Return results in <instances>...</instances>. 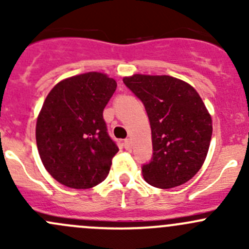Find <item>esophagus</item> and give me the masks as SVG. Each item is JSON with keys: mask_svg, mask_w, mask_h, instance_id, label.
Returning a JSON list of instances; mask_svg holds the SVG:
<instances>
[{"mask_svg": "<svg viewBox=\"0 0 249 249\" xmlns=\"http://www.w3.org/2000/svg\"><path fill=\"white\" fill-rule=\"evenodd\" d=\"M124 147H125V149H126V150L131 149V147H132V145H131V141H130V140H125L124 141Z\"/></svg>", "mask_w": 249, "mask_h": 249, "instance_id": "1", "label": "esophagus"}]
</instances>
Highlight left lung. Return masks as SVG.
Instances as JSON below:
<instances>
[{
	"label": "left lung",
	"instance_id": "obj_1",
	"mask_svg": "<svg viewBox=\"0 0 249 249\" xmlns=\"http://www.w3.org/2000/svg\"><path fill=\"white\" fill-rule=\"evenodd\" d=\"M143 102L152 129L153 158L142 167L148 184L160 189L182 185L201 169L212 137V118L196 90L171 76L123 78Z\"/></svg>",
	"mask_w": 249,
	"mask_h": 249
}]
</instances>
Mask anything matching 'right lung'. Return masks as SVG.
<instances>
[{
  "mask_svg": "<svg viewBox=\"0 0 249 249\" xmlns=\"http://www.w3.org/2000/svg\"><path fill=\"white\" fill-rule=\"evenodd\" d=\"M117 82L87 72L57 83L48 94L36 123L39 157L61 184L89 189L108 175L118 147L107 134L104 109Z\"/></svg>",
  "mask_w": 249,
  "mask_h": 249,
  "instance_id": "obj_1",
  "label": "right lung"
}]
</instances>
